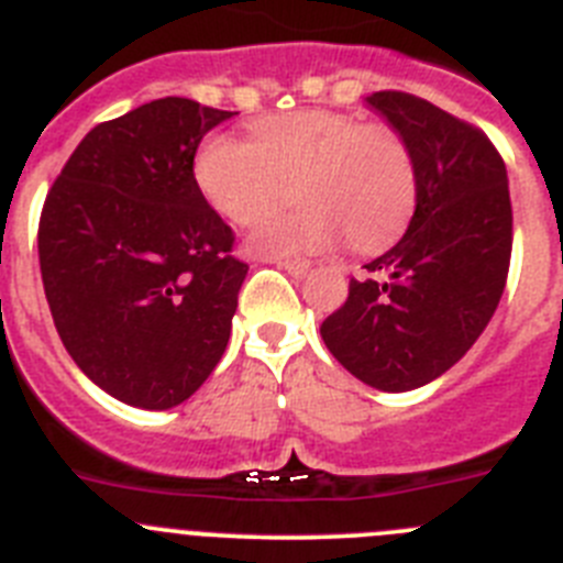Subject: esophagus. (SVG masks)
Masks as SVG:
<instances>
[{
    "label": "esophagus",
    "instance_id": "34e87169",
    "mask_svg": "<svg viewBox=\"0 0 563 563\" xmlns=\"http://www.w3.org/2000/svg\"><path fill=\"white\" fill-rule=\"evenodd\" d=\"M273 265L282 267V271H287L290 276H296V278H301L307 271H310V262H307V258H282V256H276V258H273Z\"/></svg>",
    "mask_w": 563,
    "mask_h": 563
}]
</instances>
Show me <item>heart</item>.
<instances>
[{
	"instance_id": "obj_1",
	"label": "heart",
	"mask_w": 563,
	"mask_h": 563,
	"mask_svg": "<svg viewBox=\"0 0 563 563\" xmlns=\"http://www.w3.org/2000/svg\"><path fill=\"white\" fill-rule=\"evenodd\" d=\"M194 183L233 225H253L287 206L305 208L251 233L258 253L332 247L346 236L361 253L391 245L417 202V166L402 134L330 109L276 114L253 126V143L211 134L194 154Z\"/></svg>"
}]
</instances>
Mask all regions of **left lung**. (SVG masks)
Returning <instances> with one entry per match:
<instances>
[{
  "instance_id": "left-lung-1",
  "label": "left lung",
  "mask_w": 563,
  "mask_h": 563,
  "mask_svg": "<svg viewBox=\"0 0 563 563\" xmlns=\"http://www.w3.org/2000/svg\"><path fill=\"white\" fill-rule=\"evenodd\" d=\"M366 103L415 154L417 208L400 242L352 278L321 338L366 386L409 391L449 372L496 312L514 208L505 161L474 123L397 89Z\"/></svg>"
}]
</instances>
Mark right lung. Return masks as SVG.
I'll return each instance as SVG.
<instances>
[{
  "label": "right lung",
  "mask_w": 563,
  "mask_h": 563,
  "mask_svg": "<svg viewBox=\"0 0 563 563\" xmlns=\"http://www.w3.org/2000/svg\"><path fill=\"white\" fill-rule=\"evenodd\" d=\"M231 114L157 98L98 123L44 200L38 265L53 324L78 369L137 409L188 400L231 338L247 265L194 183L202 134Z\"/></svg>",
  "instance_id": "1"
}]
</instances>
